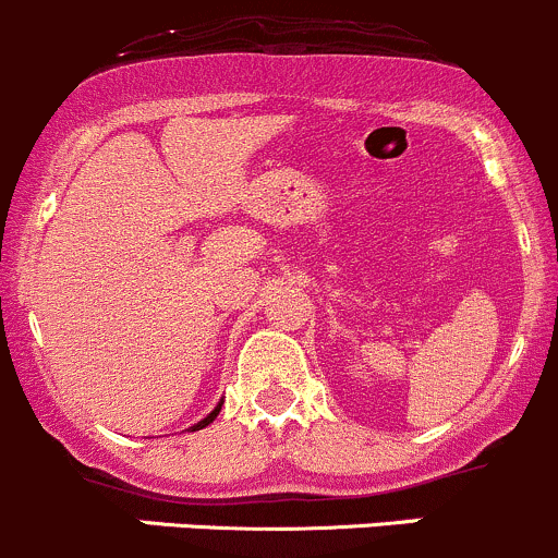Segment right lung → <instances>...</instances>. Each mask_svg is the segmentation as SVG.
Returning <instances> with one entry per match:
<instances>
[{
    "label": "right lung",
    "instance_id": "obj_1",
    "mask_svg": "<svg viewBox=\"0 0 558 558\" xmlns=\"http://www.w3.org/2000/svg\"><path fill=\"white\" fill-rule=\"evenodd\" d=\"M220 408H222V400H220V403L215 405V411H211V413H206V416L201 418L198 424H193V427H191V433H195V429H204L206 424H211V422H215V418H217V413H220Z\"/></svg>",
    "mask_w": 558,
    "mask_h": 558
}]
</instances>
